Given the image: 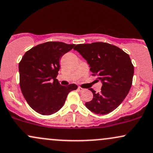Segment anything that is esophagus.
Listing matches in <instances>:
<instances>
[{"label":"esophagus","instance_id":"esophagus-1","mask_svg":"<svg viewBox=\"0 0 153 153\" xmlns=\"http://www.w3.org/2000/svg\"><path fill=\"white\" fill-rule=\"evenodd\" d=\"M78 90L79 91V92H82V91L84 90V89L82 88V87H78Z\"/></svg>","mask_w":153,"mask_h":153}]
</instances>
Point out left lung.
<instances>
[{"label":"left lung","mask_w":153,"mask_h":153,"mask_svg":"<svg viewBox=\"0 0 153 153\" xmlns=\"http://www.w3.org/2000/svg\"><path fill=\"white\" fill-rule=\"evenodd\" d=\"M90 65L92 76L102 83L101 92L90 88L93 98L85 106L96 114L105 115L114 111L128 95L132 85L134 66L123 50L106 42L79 44L74 48Z\"/></svg>","instance_id":"8db88e82"}]
</instances>
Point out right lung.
<instances>
[{
  "mask_svg": "<svg viewBox=\"0 0 153 153\" xmlns=\"http://www.w3.org/2000/svg\"><path fill=\"white\" fill-rule=\"evenodd\" d=\"M75 46L62 42L39 44L25 53L19 64V85L27 103L39 114L48 116L63 107L77 85H60L56 79L59 60Z\"/></svg>",
  "mask_w": 153,
  "mask_h": 153,
  "instance_id": "1",
  "label": "right lung"
}]
</instances>
